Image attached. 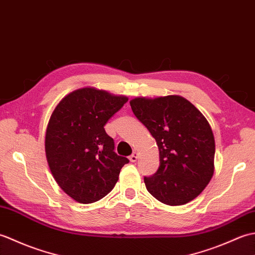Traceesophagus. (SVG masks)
Masks as SVG:
<instances>
[{"mask_svg":"<svg viewBox=\"0 0 255 255\" xmlns=\"http://www.w3.org/2000/svg\"><path fill=\"white\" fill-rule=\"evenodd\" d=\"M137 159H138V154H137V152H133L130 156H129V160H130L131 162H136V161H137Z\"/></svg>","mask_w":255,"mask_h":255,"instance_id":"obj_1","label":"esophagus"}]
</instances>
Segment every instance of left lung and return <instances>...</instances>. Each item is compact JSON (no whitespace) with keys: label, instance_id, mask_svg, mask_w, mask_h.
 Masks as SVG:
<instances>
[{"label":"left lung","instance_id":"1","mask_svg":"<svg viewBox=\"0 0 255 255\" xmlns=\"http://www.w3.org/2000/svg\"><path fill=\"white\" fill-rule=\"evenodd\" d=\"M130 106L159 147V169L144 176L148 192L170 206L196 198L214 174L215 139L207 119L177 95L137 97Z\"/></svg>","mask_w":255,"mask_h":255}]
</instances>
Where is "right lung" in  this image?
<instances>
[{"label": "right lung", "mask_w": 255, "mask_h": 255, "mask_svg": "<svg viewBox=\"0 0 255 255\" xmlns=\"http://www.w3.org/2000/svg\"><path fill=\"white\" fill-rule=\"evenodd\" d=\"M125 96L84 88L63 97L46 131V156L58 185L82 204L110 193L129 160L118 155L104 126L127 103Z\"/></svg>", "instance_id": "add662e5"}]
</instances>
